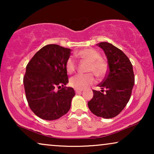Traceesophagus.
I'll use <instances>...</instances> for the list:
<instances>
[{"label": "esophagus", "mask_w": 154, "mask_h": 154, "mask_svg": "<svg viewBox=\"0 0 154 154\" xmlns=\"http://www.w3.org/2000/svg\"><path fill=\"white\" fill-rule=\"evenodd\" d=\"M82 91H83V90H77V89L75 90V93H76V94L81 93Z\"/></svg>", "instance_id": "1"}]
</instances>
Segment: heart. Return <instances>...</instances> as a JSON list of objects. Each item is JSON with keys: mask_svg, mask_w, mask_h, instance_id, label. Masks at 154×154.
<instances>
[{"mask_svg": "<svg viewBox=\"0 0 154 154\" xmlns=\"http://www.w3.org/2000/svg\"><path fill=\"white\" fill-rule=\"evenodd\" d=\"M75 56L89 62L87 69L88 72H93L99 79H102L106 75L108 71V65L104 60L101 58L100 53L96 50L92 48H86L78 52L75 54ZM65 67L69 73H72L75 71L76 69V63L72 56L67 59ZM93 74L79 73L75 75L71 78V85L77 90H83L89 87L95 82V78Z\"/></svg>", "mask_w": 154, "mask_h": 154, "instance_id": "b5f03b06", "label": "heart"}]
</instances>
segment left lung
<instances>
[{"label":"left lung","mask_w":154,"mask_h":154,"mask_svg":"<svg viewBox=\"0 0 154 154\" xmlns=\"http://www.w3.org/2000/svg\"><path fill=\"white\" fill-rule=\"evenodd\" d=\"M97 45L106 54L109 70L102 83L98 85L101 91L92 90L93 97L88 105L97 116L111 119L119 115L129 102L134 75L131 62L122 50L106 42Z\"/></svg>","instance_id":"left-lung-1"}]
</instances>
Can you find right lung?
Returning a JSON list of instances; mask_svg holds the SVG:
<instances>
[{
    "label": "right lung",
    "mask_w": 154,
    "mask_h": 154,
    "mask_svg": "<svg viewBox=\"0 0 154 154\" xmlns=\"http://www.w3.org/2000/svg\"><path fill=\"white\" fill-rule=\"evenodd\" d=\"M70 52L69 48L50 44L39 50L26 65L23 79L26 100L31 110L42 119H58L70 109L75 92L65 86L69 83L65 64Z\"/></svg>",
    "instance_id": "1"
}]
</instances>
